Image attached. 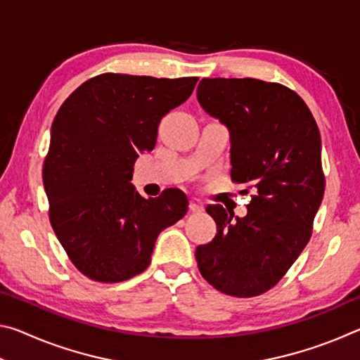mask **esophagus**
<instances>
[{
  "label": "esophagus",
  "instance_id": "1",
  "mask_svg": "<svg viewBox=\"0 0 360 360\" xmlns=\"http://www.w3.org/2000/svg\"><path fill=\"white\" fill-rule=\"evenodd\" d=\"M203 208H205L203 203L197 198H192L191 202H188V210H191L192 212H200V211H203Z\"/></svg>",
  "mask_w": 360,
  "mask_h": 360
}]
</instances>
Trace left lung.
<instances>
[{"label": "left lung", "instance_id": "8db88e82", "mask_svg": "<svg viewBox=\"0 0 360 360\" xmlns=\"http://www.w3.org/2000/svg\"><path fill=\"white\" fill-rule=\"evenodd\" d=\"M197 98L230 131L231 181L246 184L245 193L253 188L245 217L206 206L217 231L195 251L198 270L224 294L260 295L311 238L326 188L318 124L307 103L278 82L205 77Z\"/></svg>", "mask_w": 360, "mask_h": 360}]
</instances>
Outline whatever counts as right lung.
Masks as SVG:
<instances>
[{
  "label": "right lung",
  "instance_id": "obj_1",
  "mask_svg": "<svg viewBox=\"0 0 360 360\" xmlns=\"http://www.w3.org/2000/svg\"><path fill=\"white\" fill-rule=\"evenodd\" d=\"M197 81L103 72L60 106L42 167L49 221L72 265L94 281L143 273L158 233L187 212L179 188L143 198L130 181L139 152L154 149L160 120Z\"/></svg>",
  "mask_w": 360,
  "mask_h": 360
}]
</instances>
